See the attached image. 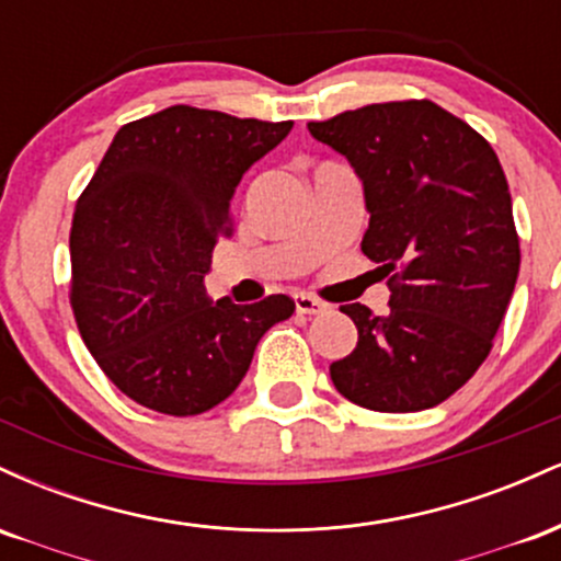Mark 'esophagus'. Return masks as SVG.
Returning a JSON list of instances; mask_svg holds the SVG:
<instances>
[{
  "label": "esophagus",
  "instance_id": "obj_1",
  "mask_svg": "<svg viewBox=\"0 0 561 561\" xmlns=\"http://www.w3.org/2000/svg\"><path fill=\"white\" fill-rule=\"evenodd\" d=\"M295 311L298 313H308V317H317V313H324L327 311V302H321L319 298H313V295H295Z\"/></svg>",
  "mask_w": 561,
  "mask_h": 561
}]
</instances>
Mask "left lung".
<instances>
[{"label": "left lung", "instance_id": "left-lung-1", "mask_svg": "<svg viewBox=\"0 0 561 561\" xmlns=\"http://www.w3.org/2000/svg\"><path fill=\"white\" fill-rule=\"evenodd\" d=\"M308 131L362 179V250L390 276L385 317L340 306L358 343L330 366L334 388L371 411L433 409L485 362L517 285L504 169L472 126L430 100L366 105Z\"/></svg>", "mask_w": 561, "mask_h": 561}]
</instances>
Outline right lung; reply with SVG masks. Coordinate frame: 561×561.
Instances as JSON below:
<instances>
[{
	"instance_id": "1",
	"label": "right lung",
	"mask_w": 561,
	"mask_h": 561,
	"mask_svg": "<svg viewBox=\"0 0 561 561\" xmlns=\"http://www.w3.org/2000/svg\"><path fill=\"white\" fill-rule=\"evenodd\" d=\"M289 128L165 107L121 128L81 192L70 306L100 369L145 409L195 416L227 401L266 330L293 317L287 295L237 306L203 285L242 173Z\"/></svg>"
}]
</instances>
